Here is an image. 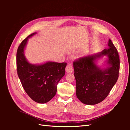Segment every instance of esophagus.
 Segmentation results:
<instances>
[{"label":"esophagus","mask_w":130,"mask_h":130,"mask_svg":"<svg viewBox=\"0 0 130 130\" xmlns=\"http://www.w3.org/2000/svg\"><path fill=\"white\" fill-rule=\"evenodd\" d=\"M73 71V67L71 64H69L66 67V72L68 73H71Z\"/></svg>","instance_id":"34e87169"}]
</instances>
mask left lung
Here are the masks:
<instances>
[{
    "instance_id": "obj_1",
    "label": "left lung",
    "mask_w": 130,
    "mask_h": 130,
    "mask_svg": "<svg viewBox=\"0 0 130 130\" xmlns=\"http://www.w3.org/2000/svg\"><path fill=\"white\" fill-rule=\"evenodd\" d=\"M108 46V48L80 58L73 62L76 96L85 104L94 105L103 101L117 81L119 56L110 39ZM105 56L108 57L105 62L106 67L101 68L96 62Z\"/></svg>"
}]
</instances>
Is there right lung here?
<instances>
[{
    "instance_id": "1",
    "label": "right lung",
    "mask_w": 130,
    "mask_h": 130,
    "mask_svg": "<svg viewBox=\"0 0 130 130\" xmlns=\"http://www.w3.org/2000/svg\"><path fill=\"white\" fill-rule=\"evenodd\" d=\"M29 35L19 46L17 52V70L26 93L38 103H46L55 95L58 83L65 74L66 62L47 61L42 64L29 63L24 55Z\"/></svg>"
}]
</instances>
